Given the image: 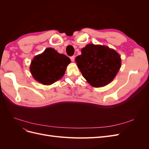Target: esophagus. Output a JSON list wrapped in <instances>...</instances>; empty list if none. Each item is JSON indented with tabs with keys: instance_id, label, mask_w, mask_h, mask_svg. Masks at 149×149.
Returning <instances> with one entry per match:
<instances>
[{
	"instance_id": "obj_1",
	"label": "esophagus",
	"mask_w": 149,
	"mask_h": 149,
	"mask_svg": "<svg viewBox=\"0 0 149 149\" xmlns=\"http://www.w3.org/2000/svg\"><path fill=\"white\" fill-rule=\"evenodd\" d=\"M74 58H74V56H72L70 57V59H71V60L72 62H74Z\"/></svg>"
}]
</instances>
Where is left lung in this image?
Here are the masks:
<instances>
[{
	"instance_id": "1",
	"label": "left lung",
	"mask_w": 149,
	"mask_h": 149,
	"mask_svg": "<svg viewBox=\"0 0 149 149\" xmlns=\"http://www.w3.org/2000/svg\"><path fill=\"white\" fill-rule=\"evenodd\" d=\"M75 61L83 77L94 87L104 86L114 78L120 68L119 54L109 47L93 44L81 49Z\"/></svg>"
}]
</instances>
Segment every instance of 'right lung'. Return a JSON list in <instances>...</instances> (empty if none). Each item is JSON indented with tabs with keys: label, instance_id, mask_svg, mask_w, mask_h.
Returning a JSON list of instances; mask_svg holds the SVG:
<instances>
[{
	"label": "right lung",
	"instance_id": "obj_1",
	"mask_svg": "<svg viewBox=\"0 0 149 149\" xmlns=\"http://www.w3.org/2000/svg\"><path fill=\"white\" fill-rule=\"evenodd\" d=\"M71 60L55 49L47 48L43 53L36 56L31 63L30 71L37 81L49 85L64 75Z\"/></svg>",
	"mask_w": 149,
	"mask_h": 149
}]
</instances>
